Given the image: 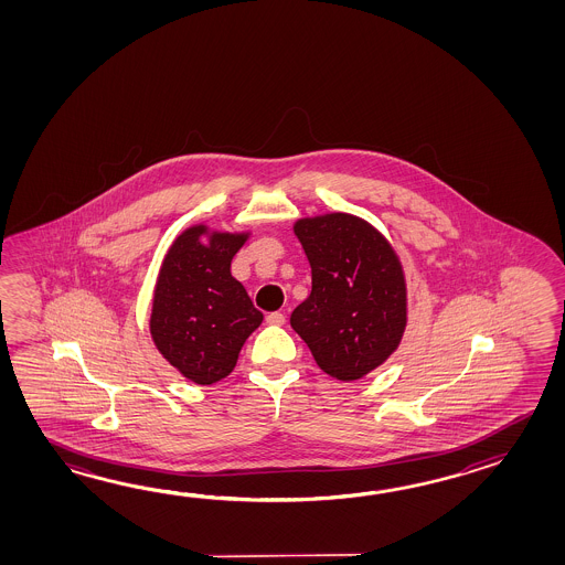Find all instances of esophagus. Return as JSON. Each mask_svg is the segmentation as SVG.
<instances>
[{"mask_svg":"<svg viewBox=\"0 0 565 565\" xmlns=\"http://www.w3.org/2000/svg\"><path fill=\"white\" fill-rule=\"evenodd\" d=\"M266 323L285 324L287 323V317L282 312H270V315H266Z\"/></svg>","mask_w":565,"mask_h":565,"instance_id":"esophagus-1","label":"esophagus"}]
</instances>
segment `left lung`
<instances>
[{
  "label": "left lung",
  "mask_w": 565,
  "mask_h": 565,
  "mask_svg": "<svg viewBox=\"0 0 565 565\" xmlns=\"http://www.w3.org/2000/svg\"><path fill=\"white\" fill-rule=\"evenodd\" d=\"M295 234L311 265V295L290 324L317 365L353 382L396 351L406 329V280L394 248L365 220L305 217Z\"/></svg>",
  "instance_id": "obj_1"
}]
</instances>
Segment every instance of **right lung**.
<instances>
[{"label": "right lung", "instance_id": "add662e5", "mask_svg": "<svg viewBox=\"0 0 565 565\" xmlns=\"http://www.w3.org/2000/svg\"><path fill=\"white\" fill-rule=\"evenodd\" d=\"M188 228L171 244L157 278L151 337L166 360L195 384L224 380L236 365L244 341L263 323L258 311L230 273L246 234Z\"/></svg>", "mask_w": 565, "mask_h": 565}]
</instances>
